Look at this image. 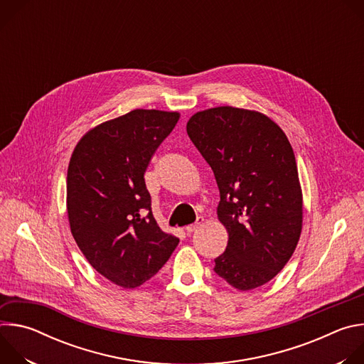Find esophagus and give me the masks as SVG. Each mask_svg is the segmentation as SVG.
Returning a JSON list of instances; mask_svg holds the SVG:
<instances>
[{
    "label": "esophagus",
    "instance_id": "34e87169",
    "mask_svg": "<svg viewBox=\"0 0 364 364\" xmlns=\"http://www.w3.org/2000/svg\"><path fill=\"white\" fill-rule=\"evenodd\" d=\"M203 222H204V219L200 216V218H197V220H196V223H193V225H188V226H186V232L190 235V233H193V232H196L201 225H203Z\"/></svg>",
    "mask_w": 364,
    "mask_h": 364
}]
</instances>
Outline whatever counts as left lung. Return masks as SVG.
Returning <instances> with one entry per match:
<instances>
[{"label":"left lung","mask_w":364,"mask_h":364,"mask_svg":"<svg viewBox=\"0 0 364 364\" xmlns=\"http://www.w3.org/2000/svg\"><path fill=\"white\" fill-rule=\"evenodd\" d=\"M187 134L215 173L218 218L229 233L215 272L239 291L269 282L302 229V191L285 132L261 112L218 107L194 114Z\"/></svg>","instance_id":"1"}]
</instances>
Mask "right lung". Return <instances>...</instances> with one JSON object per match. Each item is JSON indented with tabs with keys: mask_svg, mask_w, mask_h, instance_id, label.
I'll use <instances>...</instances> for the list:
<instances>
[{
	"mask_svg": "<svg viewBox=\"0 0 364 364\" xmlns=\"http://www.w3.org/2000/svg\"><path fill=\"white\" fill-rule=\"evenodd\" d=\"M178 112L135 109L86 132L68 168V218L87 262L111 282L136 288L178 245L151 212L144 174Z\"/></svg>",
	"mask_w": 364,
	"mask_h": 364,
	"instance_id": "1",
	"label": "right lung"
}]
</instances>
